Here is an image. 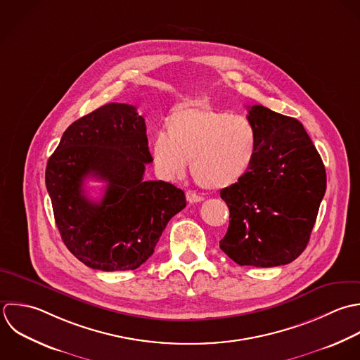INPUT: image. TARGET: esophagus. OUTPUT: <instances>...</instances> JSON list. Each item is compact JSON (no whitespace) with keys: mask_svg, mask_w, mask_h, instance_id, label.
Segmentation results:
<instances>
[{"mask_svg":"<svg viewBox=\"0 0 360 360\" xmlns=\"http://www.w3.org/2000/svg\"><path fill=\"white\" fill-rule=\"evenodd\" d=\"M186 200H188L189 203H198V202H202V200H203V196L198 195V193L193 192V191H188V192H186Z\"/></svg>","mask_w":360,"mask_h":360,"instance_id":"34e87169","label":"esophagus"}]
</instances>
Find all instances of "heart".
Returning a JSON list of instances; mask_svg holds the SVG:
<instances>
[{
    "instance_id": "1",
    "label": "heart",
    "mask_w": 360,
    "mask_h": 360,
    "mask_svg": "<svg viewBox=\"0 0 360 360\" xmlns=\"http://www.w3.org/2000/svg\"><path fill=\"white\" fill-rule=\"evenodd\" d=\"M167 133L158 131L151 154L167 179L185 175L189 161L195 181L207 189H223L238 182L254 165L258 137L243 115L189 102L174 108L165 119Z\"/></svg>"
}]
</instances>
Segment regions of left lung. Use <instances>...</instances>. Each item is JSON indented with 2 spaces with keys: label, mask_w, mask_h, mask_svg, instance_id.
I'll list each match as a JSON object with an SVG mask.
<instances>
[{
  "label": "left lung",
  "mask_w": 360,
  "mask_h": 360,
  "mask_svg": "<svg viewBox=\"0 0 360 360\" xmlns=\"http://www.w3.org/2000/svg\"><path fill=\"white\" fill-rule=\"evenodd\" d=\"M258 137L251 169L220 191L230 224L220 248L238 265L271 268L307 247L327 188L323 160L303 124L262 105L248 108Z\"/></svg>",
  "instance_id": "8db88e82"
}]
</instances>
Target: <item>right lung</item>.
<instances>
[{
  "label": "right lung",
  "mask_w": 360,
  "mask_h": 360,
  "mask_svg": "<svg viewBox=\"0 0 360 360\" xmlns=\"http://www.w3.org/2000/svg\"><path fill=\"white\" fill-rule=\"evenodd\" d=\"M150 162L146 123L133 105H103L64 131L47 161L46 188L61 240L84 265L137 269L186 206L182 189L143 179ZM86 177L107 184L101 201L86 196Z\"/></svg>",
  "instance_id": "add662e5"
}]
</instances>
